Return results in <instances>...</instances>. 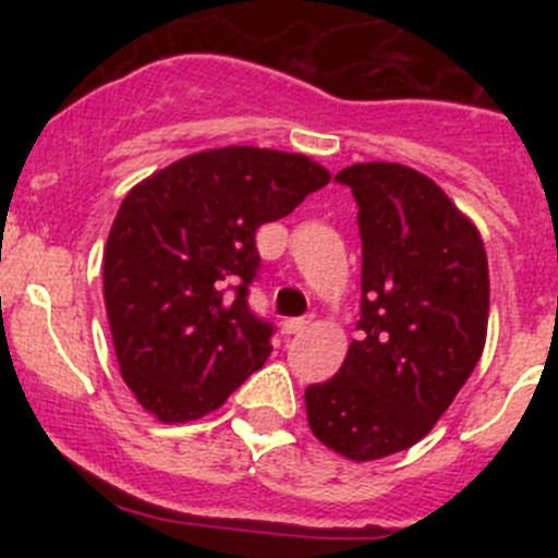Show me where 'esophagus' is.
<instances>
[{"label":"esophagus","instance_id":"esophagus-1","mask_svg":"<svg viewBox=\"0 0 558 558\" xmlns=\"http://www.w3.org/2000/svg\"><path fill=\"white\" fill-rule=\"evenodd\" d=\"M313 320V315H305V318H286L283 320V335H296V331L305 329Z\"/></svg>","mask_w":558,"mask_h":558}]
</instances>
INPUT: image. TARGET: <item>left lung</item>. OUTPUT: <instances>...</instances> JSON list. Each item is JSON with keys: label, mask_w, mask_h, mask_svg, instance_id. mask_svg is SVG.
Masks as SVG:
<instances>
[{"label": "left lung", "mask_w": 558, "mask_h": 558, "mask_svg": "<svg viewBox=\"0 0 558 558\" xmlns=\"http://www.w3.org/2000/svg\"><path fill=\"white\" fill-rule=\"evenodd\" d=\"M351 185L362 232V318L340 373L305 391L311 432L373 461L424 440L475 369L488 329V258L475 223L413 167L364 161Z\"/></svg>", "instance_id": "8db88e82"}]
</instances>
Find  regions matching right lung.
<instances>
[{
    "label": "right lung",
    "instance_id": "right-lung-1",
    "mask_svg": "<svg viewBox=\"0 0 558 558\" xmlns=\"http://www.w3.org/2000/svg\"><path fill=\"white\" fill-rule=\"evenodd\" d=\"M331 174L305 154L229 145L183 156L123 196L102 283L123 384L161 424L221 408L272 353L247 311L256 229Z\"/></svg>",
    "mask_w": 558,
    "mask_h": 558
}]
</instances>
